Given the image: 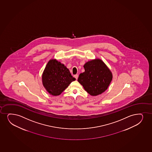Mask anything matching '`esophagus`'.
Masks as SVG:
<instances>
[{
    "mask_svg": "<svg viewBox=\"0 0 152 152\" xmlns=\"http://www.w3.org/2000/svg\"><path fill=\"white\" fill-rule=\"evenodd\" d=\"M74 77H75V78L77 79L78 78V75H77V74H76V75H74Z\"/></svg>",
    "mask_w": 152,
    "mask_h": 152,
    "instance_id": "obj_1",
    "label": "esophagus"
}]
</instances>
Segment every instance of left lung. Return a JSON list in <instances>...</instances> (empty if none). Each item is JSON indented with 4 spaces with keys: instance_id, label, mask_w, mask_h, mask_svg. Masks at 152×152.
<instances>
[{
    "instance_id": "obj_1",
    "label": "left lung",
    "mask_w": 152,
    "mask_h": 152,
    "mask_svg": "<svg viewBox=\"0 0 152 152\" xmlns=\"http://www.w3.org/2000/svg\"><path fill=\"white\" fill-rule=\"evenodd\" d=\"M84 71L80 74L78 81L90 95L101 94L108 88L112 80L111 70L100 59L88 61L84 64Z\"/></svg>"
}]
</instances>
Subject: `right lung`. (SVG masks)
Listing matches in <instances>:
<instances>
[{
  "label": "right lung",
  "mask_w": 152,
  "mask_h": 152,
  "mask_svg": "<svg viewBox=\"0 0 152 152\" xmlns=\"http://www.w3.org/2000/svg\"><path fill=\"white\" fill-rule=\"evenodd\" d=\"M75 80L69 69L56 59L49 60L42 75L44 88L50 95L56 96L61 94Z\"/></svg>",
  "instance_id": "add662e5"
}]
</instances>
